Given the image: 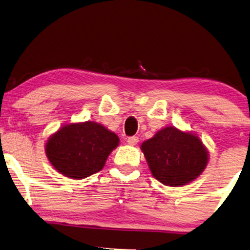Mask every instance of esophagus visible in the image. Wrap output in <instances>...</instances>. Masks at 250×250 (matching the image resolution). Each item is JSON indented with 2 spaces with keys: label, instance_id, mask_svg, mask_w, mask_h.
<instances>
[{
  "label": "esophagus",
  "instance_id": "1",
  "mask_svg": "<svg viewBox=\"0 0 250 250\" xmlns=\"http://www.w3.org/2000/svg\"><path fill=\"white\" fill-rule=\"evenodd\" d=\"M137 142H138V137L137 136H129L127 138V143L129 145H136Z\"/></svg>",
  "mask_w": 250,
  "mask_h": 250
}]
</instances>
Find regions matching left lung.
Segmentation results:
<instances>
[{
	"instance_id": "8db88e82",
	"label": "left lung",
	"mask_w": 250,
	"mask_h": 250,
	"mask_svg": "<svg viewBox=\"0 0 250 250\" xmlns=\"http://www.w3.org/2000/svg\"><path fill=\"white\" fill-rule=\"evenodd\" d=\"M142 151L153 176L170 187L193 181L208 163V152L199 137L172 126L144 142Z\"/></svg>"
}]
</instances>
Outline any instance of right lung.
I'll return each mask as SVG.
<instances>
[{
	"label": "right lung",
	"mask_w": 250,
	"mask_h": 250,
	"mask_svg": "<svg viewBox=\"0 0 250 250\" xmlns=\"http://www.w3.org/2000/svg\"><path fill=\"white\" fill-rule=\"evenodd\" d=\"M118 142L116 134L97 123L69 124L49 138L45 153L61 174L80 180L101 171Z\"/></svg>",
	"instance_id": "add662e5"
}]
</instances>
